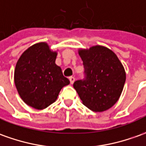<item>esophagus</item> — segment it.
I'll return each instance as SVG.
<instances>
[{
    "mask_svg": "<svg viewBox=\"0 0 146 146\" xmlns=\"http://www.w3.org/2000/svg\"><path fill=\"white\" fill-rule=\"evenodd\" d=\"M69 80H70V82H71V84H73L74 83V82H75V77H73V76H71L70 78H69Z\"/></svg>",
    "mask_w": 146,
    "mask_h": 146,
    "instance_id": "obj_1",
    "label": "esophagus"
}]
</instances>
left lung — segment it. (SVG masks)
<instances>
[{
  "mask_svg": "<svg viewBox=\"0 0 146 146\" xmlns=\"http://www.w3.org/2000/svg\"><path fill=\"white\" fill-rule=\"evenodd\" d=\"M86 79L73 86L83 104L94 112L111 108L119 99L125 82V71L116 54L101 45L80 48Z\"/></svg>",
  "mask_w": 146,
  "mask_h": 146,
  "instance_id": "left-lung-1",
  "label": "left lung"
}]
</instances>
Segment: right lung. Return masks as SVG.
I'll return each mask as SVG.
<instances>
[{"label":"right lung","mask_w":146,"mask_h":146,"mask_svg":"<svg viewBox=\"0 0 146 146\" xmlns=\"http://www.w3.org/2000/svg\"><path fill=\"white\" fill-rule=\"evenodd\" d=\"M57 52L46 42L32 45L16 64L14 83L21 99L29 106L44 110L56 102L60 91L70 83L56 64Z\"/></svg>","instance_id":"add662e5"}]
</instances>
